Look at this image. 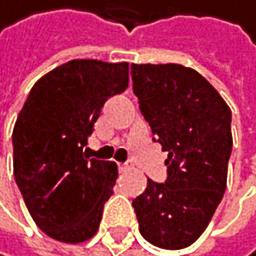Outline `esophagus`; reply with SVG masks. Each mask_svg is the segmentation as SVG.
<instances>
[{"label":"esophagus","mask_w":256,"mask_h":256,"mask_svg":"<svg viewBox=\"0 0 256 256\" xmlns=\"http://www.w3.org/2000/svg\"><path fill=\"white\" fill-rule=\"evenodd\" d=\"M129 168H130V164H127V163H119V169H120V171H127Z\"/></svg>","instance_id":"1"}]
</instances>
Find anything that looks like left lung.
Segmentation results:
<instances>
[{
    "instance_id": "obj_1",
    "label": "left lung",
    "mask_w": 256,
    "mask_h": 256,
    "mask_svg": "<svg viewBox=\"0 0 256 256\" xmlns=\"http://www.w3.org/2000/svg\"><path fill=\"white\" fill-rule=\"evenodd\" d=\"M130 74L153 140L168 152L166 182L148 179L132 202L140 234L160 248H186L206 229L226 190L230 110L190 68L132 64Z\"/></svg>"
}]
</instances>
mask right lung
<instances>
[{
	"label": "right lung",
	"mask_w": 256,
	"mask_h": 256,
	"mask_svg": "<svg viewBox=\"0 0 256 256\" xmlns=\"http://www.w3.org/2000/svg\"><path fill=\"white\" fill-rule=\"evenodd\" d=\"M129 85V64L72 60L30 90L12 130L14 178L35 224L51 239H92L118 179L114 161L84 148L104 102Z\"/></svg>",
	"instance_id": "add662e5"
}]
</instances>
